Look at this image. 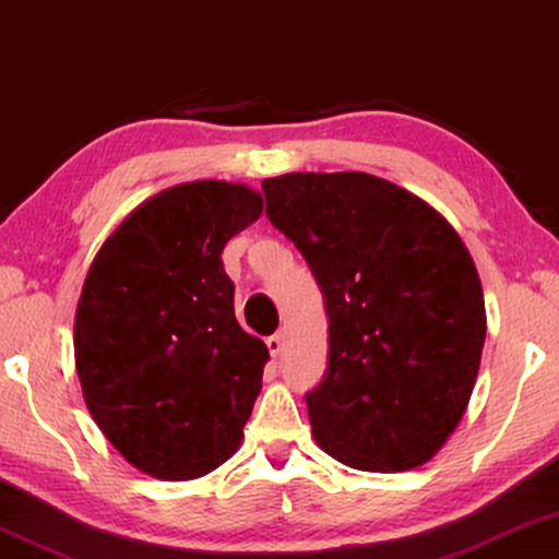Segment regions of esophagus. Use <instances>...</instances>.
Listing matches in <instances>:
<instances>
[{
    "instance_id": "esophagus-1",
    "label": "esophagus",
    "mask_w": 559,
    "mask_h": 559,
    "mask_svg": "<svg viewBox=\"0 0 559 559\" xmlns=\"http://www.w3.org/2000/svg\"><path fill=\"white\" fill-rule=\"evenodd\" d=\"M266 348H270V354L277 358L280 354H282V348H285V338H282L280 333H274V335H270V338H266Z\"/></svg>"
}]
</instances>
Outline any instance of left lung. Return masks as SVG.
<instances>
[{
	"label": "left lung",
	"instance_id": "obj_1",
	"mask_svg": "<svg viewBox=\"0 0 559 559\" xmlns=\"http://www.w3.org/2000/svg\"><path fill=\"white\" fill-rule=\"evenodd\" d=\"M266 216L325 295L328 369L305 394L312 438L348 468L430 461L465 415L486 305L461 236L430 203L369 173L262 182Z\"/></svg>",
	"mask_w": 559,
	"mask_h": 559
}]
</instances>
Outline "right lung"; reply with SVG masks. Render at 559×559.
Masks as SVG:
<instances>
[{
	"mask_svg": "<svg viewBox=\"0 0 559 559\" xmlns=\"http://www.w3.org/2000/svg\"><path fill=\"white\" fill-rule=\"evenodd\" d=\"M262 205L241 182H182L136 205L88 266L73 325L83 400L147 476H205L241 445L270 350L234 316L221 251Z\"/></svg>",
	"mask_w": 559,
	"mask_h": 559,
	"instance_id": "add662e5",
	"label": "right lung"
}]
</instances>
